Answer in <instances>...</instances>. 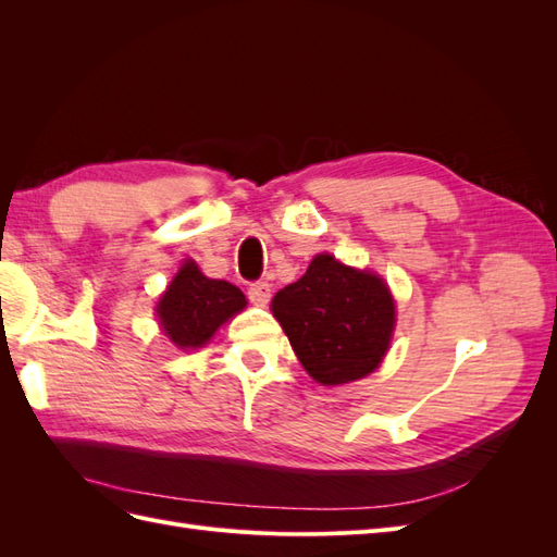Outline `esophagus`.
<instances>
[{
	"mask_svg": "<svg viewBox=\"0 0 557 557\" xmlns=\"http://www.w3.org/2000/svg\"><path fill=\"white\" fill-rule=\"evenodd\" d=\"M269 297H272V285H269L267 281L250 283L248 299L252 301V305H256V307H264L267 301H269Z\"/></svg>",
	"mask_w": 557,
	"mask_h": 557,
	"instance_id": "esophagus-1",
	"label": "esophagus"
}]
</instances>
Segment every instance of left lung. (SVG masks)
Listing matches in <instances>:
<instances>
[{
  "label": "left lung",
  "instance_id": "obj_1",
  "mask_svg": "<svg viewBox=\"0 0 557 557\" xmlns=\"http://www.w3.org/2000/svg\"><path fill=\"white\" fill-rule=\"evenodd\" d=\"M272 311L301 367L323 385L372 374L395 327V305L383 278L332 256H315L305 276L276 293Z\"/></svg>",
  "mask_w": 557,
  "mask_h": 557
}]
</instances>
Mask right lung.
<instances>
[{"label": "right lung", "mask_w": 557, "mask_h": 557, "mask_svg": "<svg viewBox=\"0 0 557 557\" xmlns=\"http://www.w3.org/2000/svg\"><path fill=\"white\" fill-rule=\"evenodd\" d=\"M246 307L244 293L227 281L207 278L188 260L160 297L158 318L164 334L181 348L205 346L227 318Z\"/></svg>", "instance_id": "1"}]
</instances>
